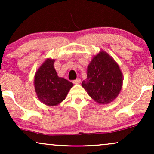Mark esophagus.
Masks as SVG:
<instances>
[{
	"label": "esophagus",
	"instance_id": "esophagus-1",
	"mask_svg": "<svg viewBox=\"0 0 154 154\" xmlns=\"http://www.w3.org/2000/svg\"><path fill=\"white\" fill-rule=\"evenodd\" d=\"M80 82H81V79H79V78L75 79V80L73 81L74 84H79V83H80Z\"/></svg>",
	"mask_w": 154,
	"mask_h": 154
}]
</instances>
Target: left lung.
I'll return each mask as SVG.
<instances>
[{"label":"left lung","mask_w":154,"mask_h":154,"mask_svg":"<svg viewBox=\"0 0 154 154\" xmlns=\"http://www.w3.org/2000/svg\"><path fill=\"white\" fill-rule=\"evenodd\" d=\"M122 84L119 64L106 51H100L88 64L87 78L82 81V87L95 102L107 104L119 95Z\"/></svg>","instance_id":"1"}]
</instances>
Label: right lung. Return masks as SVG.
<instances>
[{
	"label": "right lung",
	"mask_w": 154,
	"mask_h": 154,
	"mask_svg": "<svg viewBox=\"0 0 154 154\" xmlns=\"http://www.w3.org/2000/svg\"><path fill=\"white\" fill-rule=\"evenodd\" d=\"M55 59L48 58L35 72L34 85L35 93L41 103L55 106L66 98L73 83L58 76L54 68Z\"/></svg>",
	"instance_id": "right-lung-1"
}]
</instances>
